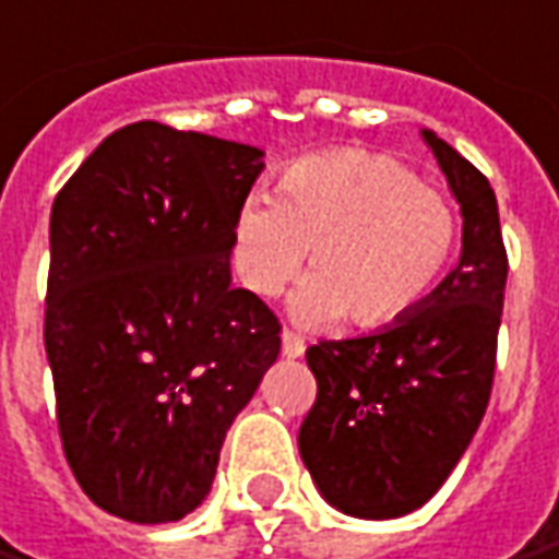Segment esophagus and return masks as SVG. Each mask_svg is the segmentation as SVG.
Here are the masks:
<instances>
[{"label":"esophagus","mask_w":559,"mask_h":559,"mask_svg":"<svg viewBox=\"0 0 559 559\" xmlns=\"http://www.w3.org/2000/svg\"><path fill=\"white\" fill-rule=\"evenodd\" d=\"M304 337L301 334H295V331H283V353H286L288 359H298V356H304Z\"/></svg>","instance_id":"obj_1"}]
</instances>
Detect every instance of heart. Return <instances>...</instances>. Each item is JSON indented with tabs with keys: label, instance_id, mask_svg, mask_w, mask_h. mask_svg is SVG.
<instances>
[{
	"label": "heart",
	"instance_id": "obj_1",
	"mask_svg": "<svg viewBox=\"0 0 559 559\" xmlns=\"http://www.w3.org/2000/svg\"><path fill=\"white\" fill-rule=\"evenodd\" d=\"M456 237L450 200L402 160L337 148L292 164L276 200H242L230 228V264L252 295L276 298L310 249L313 276L298 292L295 313L304 322L344 317L353 329H383L432 295Z\"/></svg>",
	"mask_w": 559,
	"mask_h": 559
}]
</instances>
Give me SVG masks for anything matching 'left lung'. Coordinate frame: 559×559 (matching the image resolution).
<instances>
[{"instance_id":"8db88e82","label":"left lung","mask_w":559,"mask_h":559,"mask_svg":"<svg viewBox=\"0 0 559 559\" xmlns=\"http://www.w3.org/2000/svg\"><path fill=\"white\" fill-rule=\"evenodd\" d=\"M463 210L456 271L390 329L307 349L317 402L298 432L331 506L390 521L426 506L478 432L506 301L508 255L487 176L423 130Z\"/></svg>"}]
</instances>
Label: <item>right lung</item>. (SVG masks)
<instances>
[{"label":"right lung","instance_id":"obj_1","mask_svg":"<svg viewBox=\"0 0 559 559\" xmlns=\"http://www.w3.org/2000/svg\"><path fill=\"white\" fill-rule=\"evenodd\" d=\"M252 145L140 121L53 200L45 349L81 490L115 518L179 521L206 499L230 423L280 356V319L230 286Z\"/></svg>","mask_w":559,"mask_h":559}]
</instances>
